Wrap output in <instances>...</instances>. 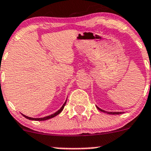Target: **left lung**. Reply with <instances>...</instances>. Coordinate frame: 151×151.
<instances>
[{"instance_id":"8db88e82","label":"left lung","mask_w":151,"mask_h":151,"mask_svg":"<svg viewBox=\"0 0 151 151\" xmlns=\"http://www.w3.org/2000/svg\"><path fill=\"white\" fill-rule=\"evenodd\" d=\"M96 108H97V109L99 110V111H102V112H104V113H106V114H123V112H110V111H104V110L99 108L98 106H96Z\"/></svg>"}]
</instances>
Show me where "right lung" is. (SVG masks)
<instances>
[{
	"mask_svg": "<svg viewBox=\"0 0 151 151\" xmlns=\"http://www.w3.org/2000/svg\"><path fill=\"white\" fill-rule=\"evenodd\" d=\"M66 101H67V99H66V100H65V102H64V104H63V106L61 107V108H60V109L58 110V111H56V112H55V113H54L53 114H51V115H49V116H45V117H42V118H32V117H29V116H26V115H24V114H22V115H23V116H24V117H26V119H29V120H35V121H44V120H47V119H51V118L55 117V116H56L57 115H58V114H60L61 111H62L63 110L64 107H65V104H66Z\"/></svg>",
	"mask_w": 151,
	"mask_h": 151,
	"instance_id": "add662e5",
	"label": "right lung"
}]
</instances>
